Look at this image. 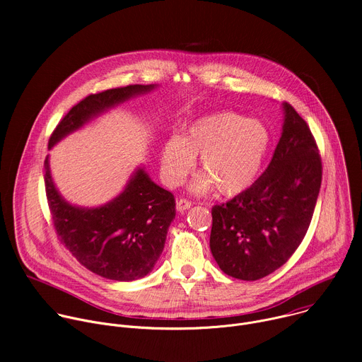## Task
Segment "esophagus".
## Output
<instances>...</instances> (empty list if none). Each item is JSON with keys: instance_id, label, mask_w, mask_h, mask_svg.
<instances>
[{"instance_id": "esophagus-1", "label": "esophagus", "mask_w": 362, "mask_h": 362, "mask_svg": "<svg viewBox=\"0 0 362 362\" xmlns=\"http://www.w3.org/2000/svg\"><path fill=\"white\" fill-rule=\"evenodd\" d=\"M190 206H192V203L189 202V200H186V199H177L176 200V209L179 211V212H186L187 209H190Z\"/></svg>"}]
</instances>
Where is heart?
<instances>
[{
  "label": "heart",
  "instance_id": "1",
  "mask_svg": "<svg viewBox=\"0 0 362 362\" xmlns=\"http://www.w3.org/2000/svg\"><path fill=\"white\" fill-rule=\"evenodd\" d=\"M271 147L268 127L256 119L225 112L192 123L183 136H170L160 150L165 182L176 186L199 156L202 172L189 189L196 194L215 187L232 197L247 190L259 176Z\"/></svg>",
  "mask_w": 362,
  "mask_h": 362
}]
</instances>
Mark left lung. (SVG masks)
Segmentation results:
<instances>
[{"instance_id":"8db88e82","label":"left lung","mask_w":362,"mask_h":362,"mask_svg":"<svg viewBox=\"0 0 362 362\" xmlns=\"http://www.w3.org/2000/svg\"><path fill=\"white\" fill-rule=\"evenodd\" d=\"M282 112V133L268 169L247 190L212 208V255L236 279H261L289 259L320 194L322 165L314 136L288 103Z\"/></svg>"}]
</instances>
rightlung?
I'll list each match as a JSON object with an SVG mask.
<instances>
[{
    "label": "right lung",
    "mask_w": 362,
    "mask_h": 362,
    "mask_svg": "<svg viewBox=\"0 0 362 362\" xmlns=\"http://www.w3.org/2000/svg\"><path fill=\"white\" fill-rule=\"evenodd\" d=\"M154 88L158 84H133L90 94L59 123L49 137L48 150L98 116ZM44 170L47 200L57 235L83 267L120 282L136 281L151 272L176 216L170 192L154 183L144 168L139 166L115 199L84 208L62 196L51 176L48 156Z\"/></svg>",
    "instance_id": "obj_1"
}]
</instances>
